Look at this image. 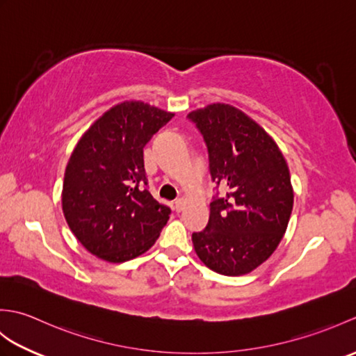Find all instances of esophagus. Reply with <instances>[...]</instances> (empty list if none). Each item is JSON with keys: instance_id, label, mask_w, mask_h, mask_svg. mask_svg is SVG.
<instances>
[{"instance_id": "esophagus-1", "label": "esophagus", "mask_w": 356, "mask_h": 356, "mask_svg": "<svg viewBox=\"0 0 356 356\" xmlns=\"http://www.w3.org/2000/svg\"><path fill=\"white\" fill-rule=\"evenodd\" d=\"M185 208V199L184 197H179L176 202H174V209L177 211V213H180Z\"/></svg>"}]
</instances>
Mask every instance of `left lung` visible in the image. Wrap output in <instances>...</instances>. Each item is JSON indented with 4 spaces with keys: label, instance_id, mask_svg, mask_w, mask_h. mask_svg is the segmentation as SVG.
Returning <instances> with one entry per match:
<instances>
[{
    "label": "left lung",
    "instance_id": "left-lung-1",
    "mask_svg": "<svg viewBox=\"0 0 356 356\" xmlns=\"http://www.w3.org/2000/svg\"><path fill=\"white\" fill-rule=\"evenodd\" d=\"M208 148L211 180L225 186L209 205V222L193 232L199 259L222 275H245L266 261L289 223V168L270 136L228 104L191 111Z\"/></svg>",
    "mask_w": 356,
    "mask_h": 356
}]
</instances>
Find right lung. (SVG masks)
<instances>
[{"mask_svg": "<svg viewBox=\"0 0 356 356\" xmlns=\"http://www.w3.org/2000/svg\"><path fill=\"white\" fill-rule=\"evenodd\" d=\"M174 115L140 101L118 104L73 149L63 185V211L81 245L122 263L154 245L171 214L148 190L143 147Z\"/></svg>", "mask_w": 356, "mask_h": 356, "instance_id": "obj_1", "label": "right lung"}]
</instances>
